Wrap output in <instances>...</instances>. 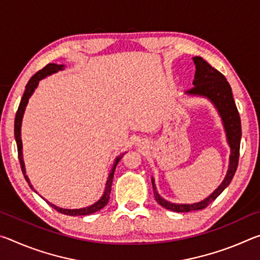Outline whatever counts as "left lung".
<instances>
[{"mask_svg":"<svg viewBox=\"0 0 260 260\" xmlns=\"http://www.w3.org/2000/svg\"><path fill=\"white\" fill-rule=\"evenodd\" d=\"M192 59L196 65L195 80L192 82L193 87L187 90V94L205 96L210 101H212L215 108L218 109L223 121V126H225L228 143L231 146L230 167H228V172L225 180L215 189L214 192L211 193L208 199L195 204H174L162 200L158 195L155 186V180L152 179L153 196H155L157 203L162 206V208L170 211H174V212H190V211L203 210L209 204L212 203L220 193L223 191V189L231 183L232 179L236 172L237 165H239L240 157V143L242 135L241 119L234 99H233L232 88L230 83H228L222 73H220L218 70L211 67L208 61H205L202 57L196 56Z\"/></svg>","mask_w":260,"mask_h":260,"instance_id":"obj_1","label":"left lung"}]
</instances>
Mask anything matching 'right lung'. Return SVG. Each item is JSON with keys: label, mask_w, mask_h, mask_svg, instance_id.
<instances>
[{"label": "right lung", "mask_w": 260, "mask_h": 260, "mask_svg": "<svg viewBox=\"0 0 260 260\" xmlns=\"http://www.w3.org/2000/svg\"><path fill=\"white\" fill-rule=\"evenodd\" d=\"M63 69H64V65H57V64H54V63H50V64L46 65V67L43 68L42 70H40V71H38L37 73H35L34 76L29 79V81L27 82V85H26L24 95H23V98H21L18 110H17V113H16V118H15V138H16V142H17V149H18V158H19L21 171H23L24 177L26 179V181L28 182L30 188H33V187H32V184H30V182H29L27 175H26L25 166H24V160H23V153H21V148H23V147H21V138H20L21 119H23L24 111H25L26 105H27L28 99L30 98V95L33 94V91H34L35 88H37L39 81H40L41 79H43L45 77L49 76V74L55 73V72L59 71V70H63ZM125 153H121V155L118 156L117 159L114 160V164H113L111 172H110V174H109L107 184H105V190H104L103 196L101 197V200L96 202L95 204L88 206V208H83V209L68 210V209H61V208H58V206H55L54 204L49 203V202H47V203L49 204L52 209H55L57 212L67 214V215H71V217H76V215H88V214H90V213L96 212V211H100L101 209H103L104 206L108 204L109 199H110V192H111V186H112V179H113L114 170H116L117 164H118V162H119V160L121 159L122 156H124Z\"/></svg>", "instance_id": "1"}]
</instances>
